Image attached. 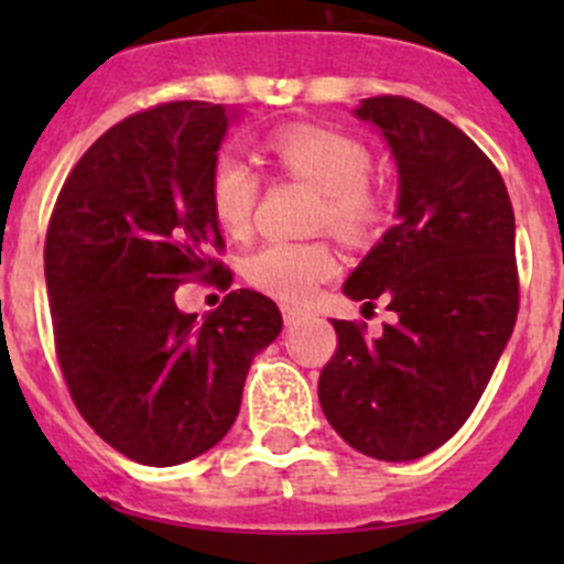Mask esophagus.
I'll return each mask as SVG.
<instances>
[{
    "label": "esophagus",
    "mask_w": 564,
    "mask_h": 564,
    "mask_svg": "<svg viewBox=\"0 0 564 564\" xmlns=\"http://www.w3.org/2000/svg\"><path fill=\"white\" fill-rule=\"evenodd\" d=\"M281 314H283V322L292 327V324H297L300 318H303V311L294 308V305H281Z\"/></svg>",
    "instance_id": "obj_1"
}]
</instances>
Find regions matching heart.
Instances as JSON below:
<instances>
[{
  "mask_svg": "<svg viewBox=\"0 0 564 564\" xmlns=\"http://www.w3.org/2000/svg\"><path fill=\"white\" fill-rule=\"evenodd\" d=\"M267 150L278 172L318 187V229L346 242H366L388 224V193L368 176L373 161L360 139L322 124H292L275 130ZM259 198L261 174L253 163L231 147L220 150L209 172V207L224 235L235 240L250 235ZM333 272L335 256L322 240H272L246 261L248 281L286 303H305Z\"/></svg>",
  "mask_w": 564,
  "mask_h": 564,
  "instance_id": "obj_1",
  "label": "heart"
}]
</instances>
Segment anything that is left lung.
Segmentation results:
<instances>
[{"mask_svg": "<svg viewBox=\"0 0 564 564\" xmlns=\"http://www.w3.org/2000/svg\"><path fill=\"white\" fill-rule=\"evenodd\" d=\"M357 117L388 139L401 176L398 224L346 281V297L395 318H333L338 346L318 377L324 417L355 451L414 460L469 420L519 316L516 218L486 152L442 113L401 95Z\"/></svg>", "mask_w": 564, "mask_h": 564, "instance_id": "1", "label": "left lung"}]
</instances>
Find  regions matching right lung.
<instances>
[{"mask_svg":"<svg viewBox=\"0 0 564 564\" xmlns=\"http://www.w3.org/2000/svg\"><path fill=\"white\" fill-rule=\"evenodd\" d=\"M224 106L172 100L108 128L73 166L45 231V286L73 403L130 460L174 466L229 434L250 360L281 333L270 297L235 289L196 322L176 286H231L209 207Z\"/></svg>","mask_w":564,"mask_h":564,"instance_id":"right-lung-1","label":"right lung"}]
</instances>
